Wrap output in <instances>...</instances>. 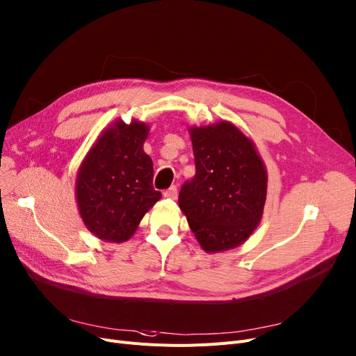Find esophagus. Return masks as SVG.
Instances as JSON below:
<instances>
[{"label":"esophagus","mask_w":356,"mask_h":356,"mask_svg":"<svg viewBox=\"0 0 356 356\" xmlns=\"http://www.w3.org/2000/svg\"><path fill=\"white\" fill-rule=\"evenodd\" d=\"M164 196L168 197V199H177V186H176V184H173V186H170L164 192Z\"/></svg>","instance_id":"34e87169"}]
</instances>
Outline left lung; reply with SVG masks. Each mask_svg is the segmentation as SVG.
Returning <instances> with one entry per match:
<instances>
[{
	"instance_id": "obj_1",
	"label": "left lung",
	"mask_w": 356,
	"mask_h": 356,
	"mask_svg": "<svg viewBox=\"0 0 356 356\" xmlns=\"http://www.w3.org/2000/svg\"><path fill=\"white\" fill-rule=\"evenodd\" d=\"M196 173L183 183L179 207L208 253L234 249L261 220L268 173L254 144L233 123L191 128Z\"/></svg>"
}]
</instances>
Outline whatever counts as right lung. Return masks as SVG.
Listing matches in <instances>:
<instances>
[{"instance_id": "obj_1", "label": "right lung", "mask_w": 356, "mask_h": 356, "mask_svg": "<svg viewBox=\"0 0 356 356\" xmlns=\"http://www.w3.org/2000/svg\"><path fill=\"white\" fill-rule=\"evenodd\" d=\"M148 131L144 122L127 125L118 120L102 132L79 170V211L90 233L100 240H129L161 197L152 186V160L143 148Z\"/></svg>"}]
</instances>
